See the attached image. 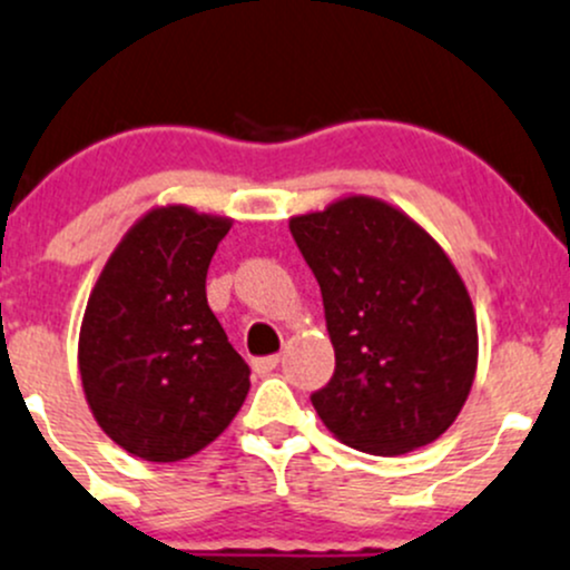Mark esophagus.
<instances>
[{
    "instance_id": "1",
    "label": "esophagus",
    "mask_w": 570,
    "mask_h": 570,
    "mask_svg": "<svg viewBox=\"0 0 570 570\" xmlns=\"http://www.w3.org/2000/svg\"><path fill=\"white\" fill-rule=\"evenodd\" d=\"M279 366V356H263V358H253V370L258 372V375H268V372H274Z\"/></svg>"
}]
</instances>
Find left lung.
Segmentation results:
<instances>
[{
  "label": "left lung",
  "instance_id": "obj_1",
  "mask_svg": "<svg viewBox=\"0 0 570 570\" xmlns=\"http://www.w3.org/2000/svg\"><path fill=\"white\" fill-rule=\"evenodd\" d=\"M321 285L334 375L309 396L328 432L377 456L454 424L479 364L473 302L454 263L405 212L351 195L291 219Z\"/></svg>",
  "mask_w": 570,
  "mask_h": 570
}]
</instances>
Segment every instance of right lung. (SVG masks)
Here are the masks:
<instances>
[{
	"mask_svg": "<svg viewBox=\"0 0 570 570\" xmlns=\"http://www.w3.org/2000/svg\"><path fill=\"white\" fill-rule=\"evenodd\" d=\"M228 217L160 206L102 268L78 336V370L97 424L127 454L179 462L234 421L249 366L206 302V272Z\"/></svg>",
	"mask_w": 570,
	"mask_h": 570,
	"instance_id": "obj_1",
	"label": "right lung"
}]
</instances>
